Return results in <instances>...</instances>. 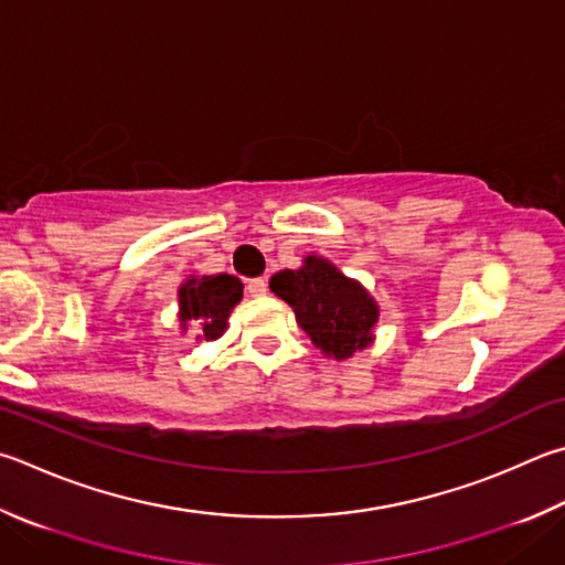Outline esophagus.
I'll return each mask as SVG.
<instances>
[{"label": "esophagus", "instance_id": "34e87169", "mask_svg": "<svg viewBox=\"0 0 565 565\" xmlns=\"http://www.w3.org/2000/svg\"><path fill=\"white\" fill-rule=\"evenodd\" d=\"M247 291L252 294V296H264L266 291H269V284H266V279H249L247 281Z\"/></svg>", "mask_w": 565, "mask_h": 565}]
</instances>
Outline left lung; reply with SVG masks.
<instances>
[{
  "label": "left lung",
  "instance_id": "left-lung-1",
  "mask_svg": "<svg viewBox=\"0 0 565 565\" xmlns=\"http://www.w3.org/2000/svg\"><path fill=\"white\" fill-rule=\"evenodd\" d=\"M269 286L291 306L296 321L323 353L343 361L371 343L375 301L326 259L306 256L301 269L274 274Z\"/></svg>",
  "mask_w": 565,
  "mask_h": 565
}]
</instances>
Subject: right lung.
<instances>
[{"label":"right lung","mask_w":565,"mask_h":565,"mask_svg":"<svg viewBox=\"0 0 565 565\" xmlns=\"http://www.w3.org/2000/svg\"><path fill=\"white\" fill-rule=\"evenodd\" d=\"M242 299V281L232 274L202 276L180 286V321L198 328V338L214 341L227 328V316Z\"/></svg>","instance_id":"right-lung-1"}]
</instances>
